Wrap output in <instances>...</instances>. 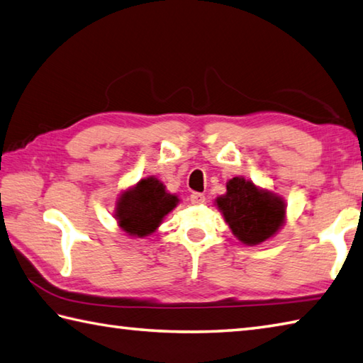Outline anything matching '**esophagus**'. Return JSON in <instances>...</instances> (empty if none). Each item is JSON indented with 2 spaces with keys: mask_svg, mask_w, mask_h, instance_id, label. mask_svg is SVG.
<instances>
[{
  "mask_svg": "<svg viewBox=\"0 0 363 363\" xmlns=\"http://www.w3.org/2000/svg\"><path fill=\"white\" fill-rule=\"evenodd\" d=\"M189 201H191V203H194V205H201V203L205 202V196L201 194V193H193L189 196Z\"/></svg>",
  "mask_w": 363,
  "mask_h": 363,
  "instance_id": "1",
  "label": "esophagus"
}]
</instances>
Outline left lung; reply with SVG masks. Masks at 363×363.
Listing matches in <instances>:
<instances>
[{
	"label": "left lung",
	"mask_w": 363,
	"mask_h": 363,
	"mask_svg": "<svg viewBox=\"0 0 363 363\" xmlns=\"http://www.w3.org/2000/svg\"><path fill=\"white\" fill-rule=\"evenodd\" d=\"M216 203L234 235L245 245L265 242L284 223L286 207L281 197L256 188L242 177L228 182V193L218 197Z\"/></svg>",
	"instance_id": "8db88e82"
}]
</instances>
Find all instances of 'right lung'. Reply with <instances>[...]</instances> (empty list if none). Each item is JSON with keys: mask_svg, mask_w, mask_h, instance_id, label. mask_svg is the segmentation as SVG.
<instances>
[{"mask_svg": "<svg viewBox=\"0 0 363 363\" xmlns=\"http://www.w3.org/2000/svg\"><path fill=\"white\" fill-rule=\"evenodd\" d=\"M177 202L179 197L169 194L160 180L153 177L143 179L120 197L117 203L120 228L134 237L153 234Z\"/></svg>", "mask_w": 363, "mask_h": 363, "instance_id": "obj_1", "label": "right lung"}]
</instances>
